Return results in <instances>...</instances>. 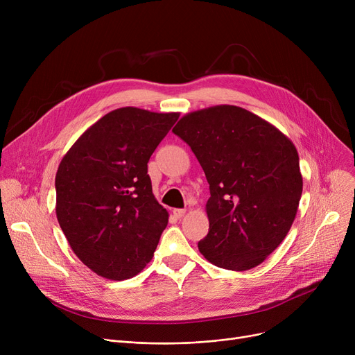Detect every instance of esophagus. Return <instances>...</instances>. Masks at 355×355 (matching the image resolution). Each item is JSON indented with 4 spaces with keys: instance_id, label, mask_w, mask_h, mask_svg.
<instances>
[{
    "instance_id": "34e87169",
    "label": "esophagus",
    "mask_w": 355,
    "mask_h": 355,
    "mask_svg": "<svg viewBox=\"0 0 355 355\" xmlns=\"http://www.w3.org/2000/svg\"><path fill=\"white\" fill-rule=\"evenodd\" d=\"M173 214H174L177 218H182L184 214H185V210H182V209H174V210H173Z\"/></svg>"
}]
</instances>
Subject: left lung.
<instances>
[{
    "instance_id": "left-lung-1",
    "label": "left lung",
    "mask_w": 355,
    "mask_h": 355,
    "mask_svg": "<svg viewBox=\"0 0 355 355\" xmlns=\"http://www.w3.org/2000/svg\"><path fill=\"white\" fill-rule=\"evenodd\" d=\"M210 184L209 234L198 250L229 270L260 265L291 230L302 194L293 142L252 112L217 105L190 112L173 128Z\"/></svg>"
}]
</instances>
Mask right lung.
I'll return each mask as SVG.
<instances>
[{
	"mask_svg": "<svg viewBox=\"0 0 355 355\" xmlns=\"http://www.w3.org/2000/svg\"><path fill=\"white\" fill-rule=\"evenodd\" d=\"M178 112H109L71 145L55 174V216L71 250L96 275L123 281L151 262L168 211L148 161Z\"/></svg>",
	"mask_w": 355,
	"mask_h": 355,
	"instance_id": "add662e5",
	"label": "right lung"
}]
</instances>
